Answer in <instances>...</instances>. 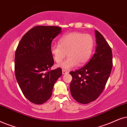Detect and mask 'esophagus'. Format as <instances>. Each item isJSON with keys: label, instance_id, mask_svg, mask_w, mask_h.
Instances as JSON below:
<instances>
[{"label": "esophagus", "instance_id": "obj_1", "mask_svg": "<svg viewBox=\"0 0 127 127\" xmlns=\"http://www.w3.org/2000/svg\"><path fill=\"white\" fill-rule=\"evenodd\" d=\"M62 73H63V74H65L68 73V72H67V71H66V70H62Z\"/></svg>", "mask_w": 127, "mask_h": 127}]
</instances>
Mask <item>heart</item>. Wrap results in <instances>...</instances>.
I'll return each mask as SVG.
<instances>
[{
	"mask_svg": "<svg viewBox=\"0 0 127 127\" xmlns=\"http://www.w3.org/2000/svg\"><path fill=\"white\" fill-rule=\"evenodd\" d=\"M94 38L89 34L72 32L62 37L59 44H54L50 48V53L56 63H60L67 53L68 58L57 65L63 70H68L83 65L89 61L94 47Z\"/></svg>",
	"mask_w": 127,
	"mask_h": 127,
	"instance_id": "obj_1",
	"label": "heart"
}]
</instances>
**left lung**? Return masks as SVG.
Listing matches in <instances>:
<instances>
[{
    "label": "left lung",
    "mask_w": 127,
    "mask_h": 127,
    "mask_svg": "<svg viewBox=\"0 0 127 127\" xmlns=\"http://www.w3.org/2000/svg\"><path fill=\"white\" fill-rule=\"evenodd\" d=\"M95 52L85 66L70 72L72 97L81 104H88L99 97L104 89L113 67V54L103 36L95 30Z\"/></svg>",
    "instance_id": "1"
}]
</instances>
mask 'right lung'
<instances>
[{"label":"right lung","mask_w":127,"mask_h":127,"mask_svg":"<svg viewBox=\"0 0 127 127\" xmlns=\"http://www.w3.org/2000/svg\"><path fill=\"white\" fill-rule=\"evenodd\" d=\"M62 32L57 26H38L27 32L15 53L14 71L17 81L27 99L41 104L51 97L60 68L50 70L54 59L50 53L52 40Z\"/></svg>","instance_id":"1"}]
</instances>
